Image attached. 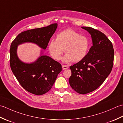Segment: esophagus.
Segmentation results:
<instances>
[{
	"instance_id": "obj_1",
	"label": "esophagus",
	"mask_w": 123,
	"mask_h": 123,
	"mask_svg": "<svg viewBox=\"0 0 123 123\" xmlns=\"http://www.w3.org/2000/svg\"><path fill=\"white\" fill-rule=\"evenodd\" d=\"M68 68H69V66H67V65H63V66H62V69L63 70L67 69Z\"/></svg>"
}]
</instances>
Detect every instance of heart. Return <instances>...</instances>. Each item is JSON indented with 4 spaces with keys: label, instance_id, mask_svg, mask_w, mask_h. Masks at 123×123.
<instances>
[{
    "label": "heart",
    "instance_id": "obj_1",
    "mask_svg": "<svg viewBox=\"0 0 123 123\" xmlns=\"http://www.w3.org/2000/svg\"><path fill=\"white\" fill-rule=\"evenodd\" d=\"M89 49L88 39L71 28L59 32L55 41H51L48 46L49 54L55 60H60L64 51L66 54L63 60L64 62L81 61L87 55Z\"/></svg>",
    "mask_w": 123,
    "mask_h": 123
}]
</instances>
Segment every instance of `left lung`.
<instances>
[{
    "label": "left lung",
    "mask_w": 123,
    "mask_h": 123,
    "mask_svg": "<svg viewBox=\"0 0 123 123\" xmlns=\"http://www.w3.org/2000/svg\"><path fill=\"white\" fill-rule=\"evenodd\" d=\"M91 36L92 46L81 61L70 66L69 83L74 91L86 94L101 85L113 68L114 50L111 41L100 31L81 27Z\"/></svg>",
    "instance_id": "left-lung-1"
}]
</instances>
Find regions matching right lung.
<instances>
[{"mask_svg": "<svg viewBox=\"0 0 123 123\" xmlns=\"http://www.w3.org/2000/svg\"><path fill=\"white\" fill-rule=\"evenodd\" d=\"M56 23L46 27L27 30L19 34L10 48V66L12 71L23 88L36 95H42L51 89L62 71V66L51 57L42 55L35 61L26 63L20 61L17 54L18 45L33 43L45 49L55 32Z\"/></svg>", "mask_w": 123, "mask_h": 123, "instance_id": "obj_1", "label": "right lung"}]
</instances>
